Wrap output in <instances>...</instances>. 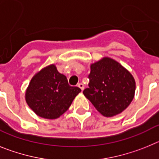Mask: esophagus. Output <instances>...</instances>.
<instances>
[{
	"mask_svg": "<svg viewBox=\"0 0 159 159\" xmlns=\"http://www.w3.org/2000/svg\"><path fill=\"white\" fill-rule=\"evenodd\" d=\"M78 86L80 88V89H81V90H83L84 88H85V86H84V85H83V84H82V83H79V84H78Z\"/></svg>",
	"mask_w": 159,
	"mask_h": 159,
	"instance_id": "obj_1",
	"label": "esophagus"
}]
</instances>
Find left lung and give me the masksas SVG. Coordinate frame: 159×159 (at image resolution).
I'll list each match as a JSON object with an SVG mask.
<instances>
[{"label": "left lung", "mask_w": 159, "mask_h": 159, "mask_svg": "<svg viewBox=\"0 0 159 159\" xmlns=\"http://www.w3.org/2000/svg\"><path fill=\"white\" fill-rule=\"evenodd\" d=\"M85 98L105 117H113L127 108L134 98L135 80L117 61L103 57L91 64Z\"/></svg>", "instance_id": "obj_1"}]
</instances>
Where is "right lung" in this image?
I'll use <instances>...</instances> for the list:
<instances>
[{"label": "right lung", "instance_id": "1", "mask_svg": "<svg viewBox=\"0 0 159 159\" xmlns=\"http://www.w3.org/2000/svg\"><path fill=\"white\" fill-rule=\"evenodd\" d=\"M80 92L81 89L70 86L66 76L52 64L33 77L26 89L25 101L39 117L56 119L70 108Z\"/></svg>", "mask_w": 159, "mask_h": 159}]
</instances>
